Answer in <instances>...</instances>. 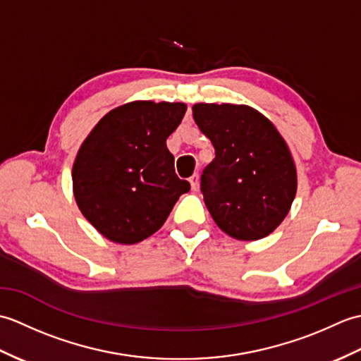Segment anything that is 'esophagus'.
Here are the masks:
<instances>
[{
    "label": "esophagus",
    "mask_w": 361,
    "mask_h": 361,
    "mask_svg": "<svg viewBox=\"0 0 361 361\" xmlns=\"http://www.w3.org/2000/svg\"><path fill=\"white\" fill-rule=\"evenodd\" d=\"M198 181H200V176H198V173H194L192 176L189 178V183H190V188H192L194 190L198 188Z\"/></svg>",
    "instance_id": "obj_1"
}]
</instances>
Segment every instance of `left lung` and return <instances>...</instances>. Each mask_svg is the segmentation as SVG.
<instances>
[{"label": "left lung", "instance_id": "8db88e82", "mask_svg": "<svg viewBox=\"0 0 361 361\" xmlns=\"http://www.w3.org/2000/svg\"><path fill=\"white\" fill-rule=\"evenodd\" d=\"M192 114L216 149L202 175L206 208L233 239H264L287 217L298 189L286 140L250 105L200 102Z\"/></svg>", "mask_w": 361, "mask_h": 361}]
</instances>
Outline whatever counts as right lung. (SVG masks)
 Returning <instances> with one entry per match:
<instances>
[{
  "mask_svg": "<svg viewBox=\"0 0 361 361\" xmlns=\"http://www.w3.org/2000/svg\"><path fill=\"white\" fill-rule=\"evenodd\" d=\"M186 110L183 102H128L106 113L83 140L73 164V194L105 239L142 242L189 192L166 145Z\"/></svg>",
  "mask_w": 361,
  "mask_h": 361,
  "instance_id": "obj_1",
  "label": "right lung"
}]
</instances>
